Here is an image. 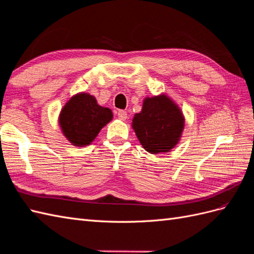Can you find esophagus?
Wrapping results in <instances>:
<instances>
[{
	"instance_id": "obj_1",
	"label": "esophagus",
	"mask_w": 254,
	"mask_h": 254,
	"mask_svg": "<svg viewBox=\"0 0 254 254\" xmlns=\"http://www.w3.org/2000/svg\"><path fill=\"white\" fill-rule=\"evenodd\" d=\"M118 117H119L120 120L125 121L127 118V112H125V110H119V112H118Z\"/></svg>"
}]
</instances>
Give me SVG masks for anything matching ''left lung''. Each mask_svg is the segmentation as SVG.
<instances>
[{
    "label": "left lung",
    "mask_w": 254,
    "mask_h": 254,
    "mask_svg": "<svg viewBox=\"0 0 254 254\" xmlns=\"http://www.w3.org/2000/svg\"><path fill=\"white\" fill-rule=\"evenodd\" d=\"M132 127L142 148L152 154L170 152L185 128V117L170 96L146 97L141 112L134 115Z\"/></svg>",
    "instance_id": "1"
}]
</instances>
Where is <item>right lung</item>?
<instances>
[{
    "label": "right lung",
    "instance_id": "1",
    "mask_svg": "<svg viewBox=\"0 0 254 254\" xmlns=\"http://www.w3.org/2000/svg\"><path fill=\"white\" fill-rule=\"evenodd\" d=\"M113 117L112 109L100 106L93 95L80 92L65 103L60 112L59 125L71 145L83 147L95 139Z\"/></svg>",
    "mask_w": 254,
    "mask_h": 254
}]
</instances>
